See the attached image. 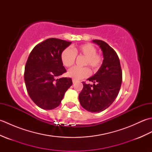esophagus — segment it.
<instances>
[{
  "mask_svg": "<svg viewBox=\"0 0 152 152\" xmlns=\"http://www.w3.org/2000/svg\"><path fill=\"white\" fill-rule=\"evenodd\" d=\"M72 82H73V83H75L76 82H77V80L73 79V80H72Z\"/></svg>",
  "mask_w": 152,
  "mask_h": 152,
  "instance_id": "34e87169",
  "label": "esophagus"
}]
</instances>
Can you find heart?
Returning <instances> with one entry per match:
<instances>
[{
    "instance_id": "b5f03b06",
    "label": "heart",
    "mask_w": 152,
    "mask_h": 152,
    "mask_svg": "<svg viewBox=\"0 0 152 152\" xmlns=\"http://www.w3.org/2000/svg\"><path fill=\"white\" fill-rule=\"evenodd\" d=\"M97 50L92 44H84L74 48H66L61 53V59L63 65L66 67L72 66L75 63L76 56L85 57L83 64L89 66L93 70L99 69L103 63L102 55L96 53ZM90 70L88 67L74 66L67 72V75L74 80H80L86 78L89 75Z\"/></svg>"
}]
</instances>
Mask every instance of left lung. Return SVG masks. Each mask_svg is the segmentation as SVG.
<instances>
[{
    "label": "left lung",
    "instance_id": "8db88e82",
    "mask_svg": "<svg viewBox=\"0 0 152 152\" xmlns=\"http://www.w3.org/2000/svg\"><path fill=\"white\" fill-rule=\"evenodd\" d=\"M93 42L101 48L104 59L96 73L88 79L93 84L82 82L83 88L79 94V101L86 110L99 113L108 108L117 97L122 82V71L113 48L102 40H93Z\"/></svg>",
    "mask_w": 152,
    "mask_h": 152
}]
</instances>
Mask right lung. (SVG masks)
Returning <instances> with one entry per match:
<instances>
[{
	"instance_id": "1",
	"label": "right lung",
	"mask_w": 152,
	"mask_h": 152,
	"mask_svg": "<svg viewBox=\"0 0 152 152\" xmlns=\"http://www.w3.org/2000/svg\"><path fill=\"white\" fill-rule=\"evenodd\" d=\"M71 43L48 38L37 44L28 57L24 72L25 86L32 101L42 109L57 108L72 85L70 78H57L66 72L61 56Z\"/></svg>"
}]
</instances>
